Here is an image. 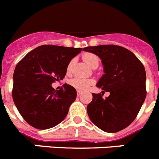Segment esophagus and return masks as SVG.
<instances>
[{
	"mask_svg": "<svg viewBox=\"0 0 159 159\" xmlns=\"http://www.w3.org/2000/svg\"><path fill=\"white\" fill-rule=\"evenodd\" d=\"M81 94H82V92H81L80 91H77V96H78V97H80V96L81 95Z\"/></svg>",
	"mask_w": 159,
	"mask_h": 159,
	"instance_id": "34e87169",
	"label": "esophagus"
}]
</instances>
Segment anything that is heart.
<instances>
[{"instance_id": "obj_1", "label": "heart", "mask_w": 159, "mask_h": 159, "mask_svg": "<svg viewBox=\"0 0 159 159\" xmlns=\"http://www.w3.org/2000/svg\"><path fill=\"white\" fill-rule=\"evenodd\" d=\"M83 59H84V61L87 65L93 68H97L98 65V63H99V59H98L97 55L94 54L92 53H85L83 55ZM73 62L74 61L72 60L68 63V67H67V72H71ZM69 83L72 87H74L75 89L79 90V91H86V90L88 89L94 84V81H93V80H91V79H84L80 78V77H75V78L72 79Z\"/></svg>"}]
</instances>
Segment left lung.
<instances>
[{
  "label": "left lung",
  "instance_id": "obj_1",
  "mask_svg": "<svg viewBox=\"0 0 159 159\" xmlns=\"http://www.w3.org/2000/svg\"><path fill=\"white\" fill-rule=\"evenodd\" d=\"M98 56L105 74L97 83L103 94H92L87 107L91 121L106 132H117L128 127L137 116L147 95L146 72L143 65L129 49L116 45L84 48Z\"/></svg>",
  "mask_w": 159,
  "mask_h": 159
}]
</instances>
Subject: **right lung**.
Listing matches in <instances>:
<instances>
[{"mask_svg":"<svg viewBox=\"0 0 159 159\" xmlns=\"http://www.w3.org/2000/svg\"><path fill=\"white\" fill-rule=\"evenodd\" d=\"M81 50L43 45L29 52L16 65L12 98L19 113L32 127L50 129L66 117L76 91L67 84L55 91L52 84L63 80L68 63Z\"/></svg>","mask_w":159,"mask_h":159,"instance_id":"right-lung-1","label":"right lung"}]
</instances>
